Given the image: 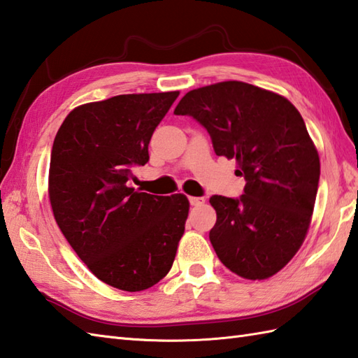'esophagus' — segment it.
I'll list each match as a JSON object with an SVG mask.
<instances>
[{
	"label": "esophagus",
	"mask_w": 358,
	"mask_h": 358,
	"mask_svg": "<svg viewBox=\"0 0 358 358\" xmlns=\"http://www.w3.org/2000/svg\"><path fill=\"white\" fill-rule=\"evenodd\" d=\"M189 203H191V206H201L204 199L203 196H189Z\"/></svg>",
	"instance_id": "34e87169"
}]
</instances>
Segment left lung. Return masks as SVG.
<instances>
[{
  "label": "left lung",
  "mask_w": 358,
  "mask_h": 358,
  "mask_svg": "<svg viewBox=\"0 0 358 358\" xmlns=\"http://www.w3.org/2000/svg\"><path fill=\"white\" fill-rule=\"evenodd\" d=\"M173 113L199 121L215 154L234 158L246 180L238 199L209 200L217 212L209 240L220 262L243 278L272 277L306 237L320 180L300 112L278 94L224 81L187 92Z\"/></svg>",
  "instance_id": "8db88e82"
}]
</instances>
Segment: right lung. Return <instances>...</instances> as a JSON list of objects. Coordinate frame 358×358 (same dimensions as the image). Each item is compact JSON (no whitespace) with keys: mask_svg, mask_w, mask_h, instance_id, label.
I'll return each instance as SVG.
<instances>
[{"mask_svg":"<svg viewBox=\"0 0 358 358\" xmlns=\"http://www.w3.org/2000/svg\"><path fill=\"white\" fill-rule=\"evenodd\" d=\"M180 92L129 94L78 106L53 140L49 199L72 249L106 285L138 292L171 271L183 237V194L129 187L149 141Z\"/></svg>","mask_w":358,"mask_h":358,"instance_id":"obj_1","label":"right lung"}]
</instances>
